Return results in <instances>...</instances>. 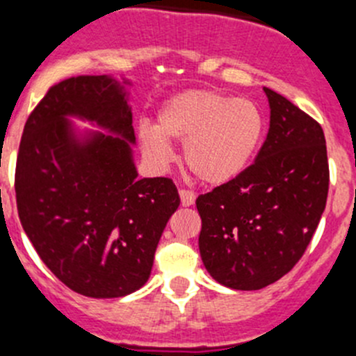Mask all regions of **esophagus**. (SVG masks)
Segmentation results:
<instances>
[{
  "label": "esophagus",
  "mask_w": 356,
  "mask_h": 356,
  "mask_svg": "<svg viewBox=\"0 0 356 356\" xmlns=\"http://www.w3.org/2000/svg\"><path fill=\"white\" fill-rule=\"evenodd\" d=\"M179 196H181V203L182 207H189L195 203L196 200V195L191 191V189H186V188H181L179 189Z\"/></svg>",
  "instance_id": "obj_1"
}]
</instances>
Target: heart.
I'll use <instances>...</instances> for the list:
<instances>
[{"label": "heart", "instance_id": "b5f03b06", "mask_svg": "<svg viewBox=\"0 0 356 356\" xmlns=\"http://www.w3.org/2000/svg\"><path fill=\"white\" fill-rule=\"evenodd\" d=\"M264 118L254 102L193 88L168 99L156 129L144 127L140 144L158 161L170 158L167 140H179L186 168L198 181L219 186L241 174L261 146Z\"/></svg>", "mask_w": 356, "mask_h": 356}]
</instances>
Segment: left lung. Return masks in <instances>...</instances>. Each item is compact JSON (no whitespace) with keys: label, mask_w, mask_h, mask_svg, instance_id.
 I'll use <instances>...</instances> for the list:
<instances>
[{"label":"left lung","mask_w":356,"mask_h":356,"mask_svg":"<svg viewBox=\"0 0 356 356\" xmlns=\"http://www.w3.org/2000/svg\"><path fill=\"white\" fill-rule=\"evenodd\" d=\"M270 130L255 161L196 198L200 255L210 277L234 291H259L298 264L329 193L325 136L316 120L277 92Z\"/></svg>","instance_id":"left-lung-1"}]
</instances>
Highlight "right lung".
I'll return each mask as SVG.
<instances>
[{
    "label": "right lung",
    "instance_id": "1",
    "mask_svg": "<svg viewBox=\"0 0 356 356\" xmlns=\"http://www.w3.org/2000/svg\"><path fill=\"white\" fill-rule=\"evenodd\" d=\"M65 114L95 119L134 143L132 111L106 76H72L31 111L15 167L17 210L48 270L86 298H122L151 275L161 233L181 198L168 177L137 179L130 144L72 139Z\"/></svg>",
    "mask_w": 356,
    "mask_h": 356
}]
</instances>
